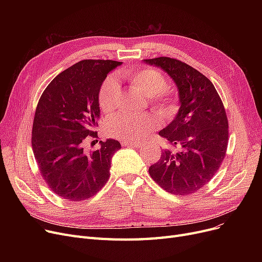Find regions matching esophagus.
<instances>
[{"label":"esophagus","mask_w":262,"mask_h":262,"mask_svg":"<svg viewBox=\"0 0 262 262\" xmlns=\"http://www.w3.org/2000/svg\"><path fill=\"white\" fill-rule=\"evenodd\" d=\"M122 145L124 146H135V147H140L142 145L141 142H129V141H124L122 142Z\"/></svg>","instance_id":"1"}]
</instances>
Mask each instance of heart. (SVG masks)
<instances>
[{
  "label": "heart",
  "mask_w": 262,
  "mask_h": 262,
  "mask_svg": "<svg viewBox=\"0 0 262 262\" xmlns=\"http://www.w3.org/2000/svg\"><path fill=\"white\" fill-rule=\"evenodd\" d=\"M122 77L128 84L145 96L150 105L163 117L173 116L178 108L176 89L166 86L167 80L159 70L153 68H136L123 72ZM120 86L115 77H107L99 92V105L107 115L114 113L120 99ZM159 126L156 117L144 114L132 116L121 114L108 121L107 130L110 136L122 141H139Z\"/></svg>",
  "instance_id": "b5f03b06"
}]
</instances>
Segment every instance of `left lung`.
<instances>
[{
  "mask_svg": "<svg viewBox=\"0 0 262 262\" xmlns=\"http://www.w3.org/2000/svg\"><path fill=\"white\" fill-rule=\"evenodd\" d=\"M144 62L161 68L172 77L181 103L175 119L159 132L169 147L162 149L148 173L174 195L195 193L210 182L226 154L228 121L224 105L212 82L191 66L170 57Z\"/></svg>",
  "mask_w": 262,
  "mask_h": 262,
  "instance_id": "obj_1",
  "label": "left lung"
}]
</instances>
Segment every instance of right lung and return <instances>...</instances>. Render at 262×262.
Masks as SVG:
<instances>
[{
  "mask_svg": "<svg viewBox=\"0 0 262 262\" xmlns=\"http://www.w3.org/2000/svg\"><path fill=\"white\" fill-rule=\"evenodd\" d=\"M121 63L81 60L55 77L40 96L32 130L33 152L49 188L64 200L90 199L108 181L120 142L100 141L95 150L85 144L90 137H98L94 129L100 119V88Z\"/></svg>",
  "mask_w": 262,
  "mask_h": 262,
  "instance_id": "obj_1",
  "label": "right lung"
}]
</instances>
